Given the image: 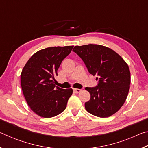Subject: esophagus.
Segmentation results:
<instances>
[{
    "label": "esophagus",
    "instance_id": "1",
    "mask_svg": "<svg viewBox=\"0 0 148 148\" xmlns=\"http://www.w3.org/2000/svg\"><path fill=\"white\" fill-rule=\"evenodd\" d=\"M82 90L79 89H74V92L75 93H79V92H81Z\"/></svg>",
    "mask_w": 148,
    "mask_h": 148
}]
</instances>
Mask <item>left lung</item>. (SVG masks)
Returning <instances> with one entry per match:
<instances>
[{
	"label": "left lung",
	"instance_id": "left-lung-1",
	"mask_svg": "<svg viewBox=\"0 0 148 148\" xmlns=\"http://www.w3.org/2000/svg\"><path fill=\"white\" fill-rule=\"evenodd\" d=\"M86 64L89 72L97 76L96 87H86L91 99L85 103L87 112L99 117L112 116L126 101L131 84L128 65L109 47L101 45L76 46L73 50Z\"/></svg>",
	"mask_w": 148,
	"mask_h": 148
}]
</instances>
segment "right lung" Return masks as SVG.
<instances>
[{
  "instance_id": "right-lung-1",
  "label": "right lung",
  "mask_w": 148,
  "mask_h": 148,
  "mask_svg": "<svg viewBox=\"0 0 148 148\" xmlns=\"http://www.w3.org/2000/svg\"><path fill=\"white\" fill-rule=\"evenodd\" d=\"M73 46L51 47L40 50L29 59L21 74V85L31 109L39 116L49 118L60 114L66 107L73 92L55 85V76Z\"/></svg>"
}]
</instances>
